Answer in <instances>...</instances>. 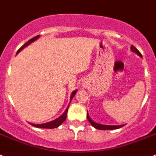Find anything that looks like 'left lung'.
<instances>
[{"instance_id": "left-lung-1", "label": "left lung", "mask_w": 156, "mask_h": 156, "mask_svg": "<svg viewBox=\"0 0 156 156\" xmlns=\"http://www.w3.org/2000/svg\"><path fill=\"white\" fill-rule=\"evenodd\" d=\"M131 51H133V52H136L138 55L140 56V57H142V55H141L140 52L138 51V49L137 48L134 47V46H131ZM87 119L88 120H89V122L91 124V126H92L94 128H97V129H99V130H111V129H117V128H122V126H124L125 125H123V126H105V125H101V124H98V123H96L94 122H93L92 120L91 119V118L89 117V114L87 113Z\"/></svg>"}]
</instances>
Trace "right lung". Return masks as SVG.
<instances>
[{
	"mask_svg": "<svg viewBox=\"0 0 156 156\" xmlns=\"http://www.w3.org/2000/svg\"><path fill=\"white\" fill-rule=\"evenodd\" d=\"M39 37H40V35H37V36L31 38V39L29 40V41H28V42H27L26 43H25V44H24L23 46H22V47H21L20 49H19V50L17 51V53L16 54H18L19 52H20V51L22 50V49H24V48L25 47V46H28V45H29L30 43H32V42H34V41H36V40L37 39V38H39ZM76 91H77V90H75V91H73V92H72L71 96H70V102H71V101H72V99H73V98L74 97V95H75V94H76ZM68 107H67V108L66 109V110H65V113L62 114V115H61L60 117H58V118L56 119L53 120V121L49 122H47V123H44V124H41V125H36V124H30V125H31V126H34V127H36V128H50V129H51V128H57V127H58L59 126H61V125H62V123H63L65 121V119H66L67 110H68Z\"/></svg>",
	"mask_w": 156,
	"mask_h": 156,
	"instance_id": "add662e5",
	"label": "right lung"
}]
</instances>
